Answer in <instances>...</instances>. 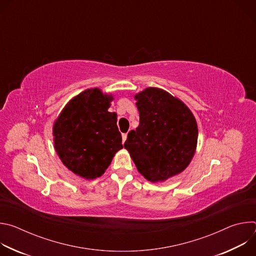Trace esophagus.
Instances as JSON below:
<instances>
[{
	"instance_id": "1",
	"label": "esophagus",
	"mask_w": 256,
	"mask_h": 256,
	"mask_svg": "<svg viewBox=\"0 0 256 256\" xmlns=\"http://www.w3.org/2000/svg\"><path fill=\"white\" fill-rule=\"evenodd\" d=\"M126 138H128V134H122V144H124Z\"/></svg>"
}]
</instances>
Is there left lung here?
Returning <instances> with one entry per match:
<instances>
[{
	"label": "left lung",
	"mask_w": 256,
	"mask_h": 256,
	"mask_svg": "<svg viewBox=\"0 0 256 256\" xmlns=\"http://www.w3.org/2000/svg\"><path fill=\"white\" fill-rule=\"evenodd\" d=\"M134 99L140 124L124 146L146 179L165 181L190 163L198 142L196 120L184 102L162 89L149 87Z\"/></svg>",
	"instance_id": "obj_1"
}]
</instances>
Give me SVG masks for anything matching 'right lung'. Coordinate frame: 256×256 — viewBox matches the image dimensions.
I'll return each mask as SVG.
<instances>
[{"label": "right lung", "mask_w": 256, "mask_h": 256, "mask_svg": "<svg viewBox=\"0 0 256 256\" xmlns=\"http://www.w3.org/2000/svg\"><path fill=\"white\" fill-rule=\"evenodd\" d=\"M112 95L88 89L72 98L54 122V149L64 165L75 174L94 179L122 149L116 114L108 108Z\"/></svg>", "instance_id": "1"}]
</instances>
